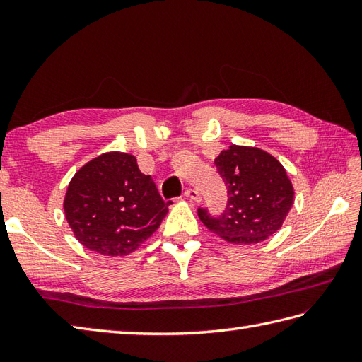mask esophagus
Masks as SVG:
<instances>
[{
	"label": "esophagus",
	"instance_id": "obj_1",
	"mask_svg": "<svg viewBox=\"0 0 362 362\" xmlns=\"http://www.w3.org/2000/svg\"><path fill=\"white\" fill-rule=\"evenodd\" d=\"M185 196L189 199V201H193V202H201V196H199V193L196 189H193V188H188L187 191H185Z\"/></svg>",
	"mask_w": 362,
	"mask_h": 362
}]
</instances>
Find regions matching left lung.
<instances>
[{
  "label": "left lung",
  "instance_id": "1",
  "mask_svg": "<svg viewBox=\"0 0 362 362\" xmlns=\"http://www.w3.org/2000/svg\"><path fill=\"white\" fill-rule=\"evenodd\" d=\"M214 165L228 201L218 218L206 209L197 210L210 232L228 243L257 244L280 230L294 204V188L279 160L263 149L232 144Z\"/></svg>",
  "mask_w": 362,
  "mask_h": 362
}]
</instances>
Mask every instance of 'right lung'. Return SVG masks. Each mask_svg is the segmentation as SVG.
I'll return each mask as SVG.
<instances>
[{
	"label": "right lung",
	"instance_id": "add662e5",
	"mask_svg": "<svg viewBox=\"0 0 362 362\" xmlns=\"http://www.w3.org/2000/svg\"><path fill=\"white\" fill-rule=\"evenodd\" d=\"M136 158L107 152L83 165L70 182L65 218L78 241L107 257L129 255L152 236L168 205Z\"/></svg>",
	"mask_w": 362,
	"mask_h": 362
}]
</instances>
